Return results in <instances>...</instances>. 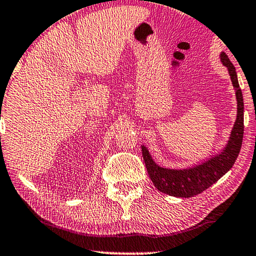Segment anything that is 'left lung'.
<instances>
[{
  "mask_svg": "<svg viewBox=\"0 0 256 256\" xmlns=\"http://www.w3.org/2000/svg\"><path fill=\"white\" fill-rule=\"evenodd\" d=\"M222 64L228 68L230 80L236 88L238 101L236 121L230 132L228 143L225 149L218 155L188 169H166L154 162L148 149L142 146V156L144 160L146 171L155 188L163 194L174 196V197L190 198L197 196L208 188L212 184L220 180L230 168L233 166L236 157L239 155L244 138V98L241 92L238 76L230 58L225 52L220 54Z\"/></svg>",
  "mask_w": 256,
  "mask_h": 256,
  "instance_id": "obj_1",
  "label": "left lung"
}]
</instances>
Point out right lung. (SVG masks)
<instances>
[{
    "label": "right lung",
    "instance_id": "1",
    "mask_svg": "<svg viewBox=\"0 0 256 256\" xmlns=\"http://www.w3.org/2000/svg\"><path fill=\"white\" fill-rule=\"evenodd\" d=\"M1 110H2V108H1Z\"/></svg>",
    "mask_w": 256,
    "mask_h": 256
}]
</instances>
